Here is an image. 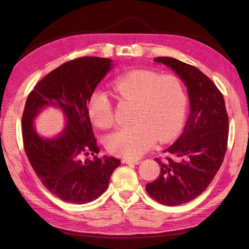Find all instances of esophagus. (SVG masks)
<instances>
[{"label": "esophagus", "instance_id": "esophagus-1", "mask_svg": "<svg viewBox=\"0 0 249 249\" xmlns=\"http://www.w3.org/2000/svg\"><path fill=\"white\" fill-rule=\"evenodd\" d=\"M122 162H123V163H135V165H138L140 160H128V158H123V160H122Z\"/></svg>", "mask_w": 249, "mask_h": 249}]
</instances>
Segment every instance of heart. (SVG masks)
<instances>
[{"label":"heart","instance_id":"b5f03b06","mask_svg":"<svg viewBox=\"0 0 249 249\" xmlns=\"http://www.w3.org/2000/svg\"><path fill=\"white\" fill-rule=\"evenodd\" d=\"M119 102L133 104L130 122L110 135L106 142L111 154L138 158L154 142L163 143L178 134L183 123L186 98L181 82L172 75H158L147 70L122 73L111 82ZM89 119L99 128L109 129L114 124L113 106L108 95L94 92L89 100Z\"/></svg>","mask_w":249,"mask_h":249}]
</instances>
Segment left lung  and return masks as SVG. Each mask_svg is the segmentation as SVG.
I'll return each instance as SVG.
<instances>
[{
	"mask_svg": "<svg viewBox=\"0 0 249 249\" xmlns=\"http://www.w3.org/2000/svg\"><path fill=\"white\" fill-rule=\"evenodd\" d=\"M170 67L187 87L189 115L183 133L155 158L160 173L146 184V192L161 204H184L202 194L224 161L229 135L225 99L211 79L193 65L173 57L154 59Z\"/></svg>",
	"mask_w": 249,
	"mask_h": 249,
	"instance_id": "obj_1",
	"label": "left lung"
}]
</instances>
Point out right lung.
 Returning <instances> with one entry per match:
<instances>
[{
	"mask_svg": "<svg viewBox=\"0 0 249 249\" xmlns=\"http://www.w3.org/2000/svg\"><path fill=\"white\" fill-rule=\"evenodd\" d=\"M112 67V60L83 56L68 61L50 71L34 87L22 114L23 146L44 186L63 201L77 204L91 202L107 189L115 157L98 154L88 112L91 95ZM45 107H55L67 120L66 128L55 139L36 133L34 120ZM89 152L92 160H83Z\"/></svg>",
	"mask_w": 249,
	"mask_h": 249,
	"instance_id": "right-lung-1",
	"label": "right lung"
}]
</instances>
